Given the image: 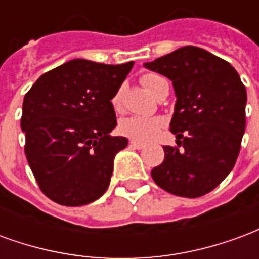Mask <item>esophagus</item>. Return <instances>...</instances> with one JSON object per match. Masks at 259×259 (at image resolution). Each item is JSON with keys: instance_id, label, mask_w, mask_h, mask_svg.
<instances>
[{"instance_id": "esophagus-1", "label": "esophagus", "mask_w": 259, "mask_h": 259, "mask_svg": "<svg viewBox=\"0 0 259 259\" xmlns=\"http://www.w3.org/2000/svg\"><path fill=\"white\" fill-rule=\"evenodd\" d=\"M130 147H133V148H137V150H143V148H146V144H144V143H140V141L132 140V141H130Z\"/></svg>"}]
</instances>
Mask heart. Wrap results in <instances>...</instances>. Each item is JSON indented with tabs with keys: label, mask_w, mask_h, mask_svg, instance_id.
<instances>
[{
	"label": "heart",
	"mask_w": 259,
	"mask_h": 259,
	"mask_svg": "<svg viewBox=\"0 0 259 259\" xmlns=\"http://www.w3.org/2000/svg\"><path fill=\"white\" fill-rule=\"evenodd\" d=\"M163 80L161 76L154 73H147L141 77V83L147 90L155 94L158 83ZM122 102V91H116V94L112 97V105L115 109L120 108ZM163 126V120L161 118H143V116H129L120 120L119 123V132L129 139L137 141H147L155 137L158 132Z\"/></svg>",
	"instance_id": "b5f03b06"
}]
</instances>
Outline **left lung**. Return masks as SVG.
Wrapping results in <instances>:
<instances>
[{
    "label": "left lung",
    "instance_id": "1",
    "mask_svg": "<svg viewBox=\"0 0 259 259\" xmlns=\"http://www.w3.org/2000/svg\"><path fill=\"white\" fill-rule=\"evenodd\" d=\"M144 66L168 77L176 96L170 132L178 147H163L165 159L151 170L152 179L180 197L209 193L232 172L244 135L247 91L239 73L193 46Z\"/></svg>",
    "mask_w": 259,
    "mask_h": 259
}]
</instances>
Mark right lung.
I'll return each mask as SVG.
<instances>
[{"label":"right lung","mask_w":259,"mask_h":259,"mask_svg":"<svg viewBox=\"0 0 259 259\" xmlns=\"http://www.w3.org/2000/svg\"><path fill=\"white\" fill-rule=\"evenodd\" d=\"M133 65L72 59L27 91L20 119L26 158L50 200L80 206L107 191L115 155L129 143L109 135L116 127L111 100Z\"/></svg>","instance_id":"add662e5"}]
</instances>
